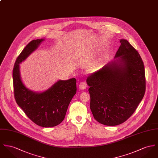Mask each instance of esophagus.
Segmentation results:
<instances>
[{"mask_svg": "<svg viewBox=\"0 0 158 158\" xmlns=\"http://www.w3.org/2000/svg\"><path fill=\"white\" fill-rule=\"evenodd\" d=\"M79 88L81 90H84L86 88V83L85 82H81L80 84H79Z\"/></svg>", "mask_w": 158, "mask_h": 158, "instance_id": "34e87169", "label": "esophagus"}]
</instances>
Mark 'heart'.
Instances as JSON below:
<instances>
[{"label": "heart", "mask_w": 158, "mask_h": 158, "mask_svg": "<svg viewBox=\"0 0 158 158\" xmlns=\"http://www.w3.org/2000/svg\"><path fill=\"white\" fill-rule=\"evenodd\" d=\"M97 68H98V65H97V64H94V65H92L91 67L89 69V71H90V72L95 71V70H96V69H97Z\"/></svg>", "instance_id": "b5f03b06"}]
</instances>
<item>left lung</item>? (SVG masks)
<instances>
[{"mask_svg": "<svg viewBox=\"0 0 158 158\" xmlns=\"http://www.w3.org/2000/svg\"><path fill=\"white\" fill-rule=\"evenodd\" d=\"M120 42L114 61L86 79L94 118L110 126L122 124L134 114L146 91L144 66L139 53L127 40Z\"/></svg>", "mask_w": 158, "mask_h": 158, "instance_id": "8db88e82", "label": "left lung"}]
</instances>
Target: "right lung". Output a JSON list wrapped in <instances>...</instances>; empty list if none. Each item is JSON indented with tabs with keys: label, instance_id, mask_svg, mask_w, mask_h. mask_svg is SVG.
<instances>
[{
	"label": "right lung",
	"instance_id": "1",
	"mask_svg": "<svg viewBox=\"0 0 158 158\" xmlns=\"http://www.w3.org/2000/svg\"><path fill=\"white\" fill-rule=\"evenodd\" d=\"M44 40L43 38L32 40L24 48L15 62L12 77L17 105L36 124L51 127L58 125L64 119L69 105L76 93V79L59 80L41 92L34 91L26 86L21 77L20 64Z\"/></svg>",
	"mask_w": 158,
	"mask_h": 158
}]
</instances>
